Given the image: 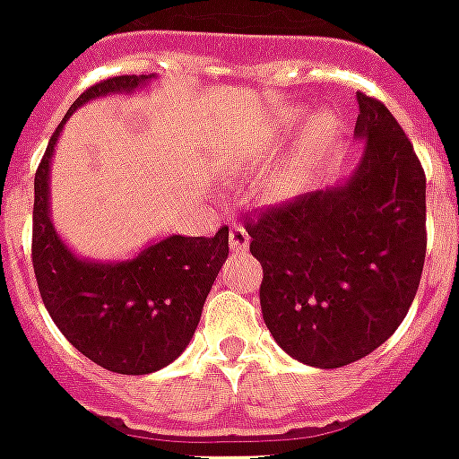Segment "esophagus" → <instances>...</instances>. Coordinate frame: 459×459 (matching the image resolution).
Listing matches in <instances>:
<instances>
[{
    "label": "esophagus",
    "mask_w": 459,
    "mask_h": 459,
    "mask_svg": "<svg viewBox=\"0 0 459 459\" xmlns=\"http://www.w3.org/2000/svg\"><path fill=\"white\" fill-rule=\"evenodd\" d=\"M229 243L230 250H236V253H243L250 246V236H247V230L240 226V223H233L229 230Z\"/></svg>",
    "instance_id": "34e87169"
}]
</instances>
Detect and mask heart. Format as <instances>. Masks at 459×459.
I'll return each mask as SVG.
<instances>
[{
  "instance_id": "b5f03b06",
  "label": "heart",
  "mask_w": 459,
  "mask_h": 459,
  "mask_svg": "<svg viewBox=\"0 0 459 459\" xmlns=\"http://www.w3.org/2000/svg\"><path fill=\"white\" fill-rule=\"evenodd\" d=\"M328 134H331V118H318L314 126V138L316 141H324Z\"/></svg>"
}]
</instances>
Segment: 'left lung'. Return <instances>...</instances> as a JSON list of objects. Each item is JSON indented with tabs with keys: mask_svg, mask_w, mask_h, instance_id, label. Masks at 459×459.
Returning <instances> with one entry per match:
<instances>
[{
	"mask_svg": "<svg viewBox=\"0 0 459 459\" xmlns=\"http://www.w3.org/2000/svg\"><path fill=\"white\" fill-rule=\"evenodd\" d=\"M358 104L365 152L352 178L246 219L264 325L321 369L365 358L399 328L426 260L420 160L382 101L358 91Z\"/></svg>",
	"mask_w": 459,
	"mask_h": 459,
	"instance_id": "8db88e82",
	"label": "left lung"
}]
</instances>
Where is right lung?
<instances>
[{
  "instance_id": "add662e5",
  "label": "right lung",
  "mask_w": 459,
  "mask_h": 459,
  "mask_svg": "<svg viewBox=\"0 0 459 459\" xmlns=\"http://www.w3.org/2000/svg\"><path fill=\"white\" fill-rule=\"evenodd\" d=\"M148 80L152 74H118L91 84L63 124L84 101L134 91ZM63 124L50 135L33 182L30 260L40 299L84 358L118 375H151L179 358L192 341L204 301L229 257V226L213 238L169 236L124 263L77 257L50 221V160Z\"/></svg>"
}]
</instances>
